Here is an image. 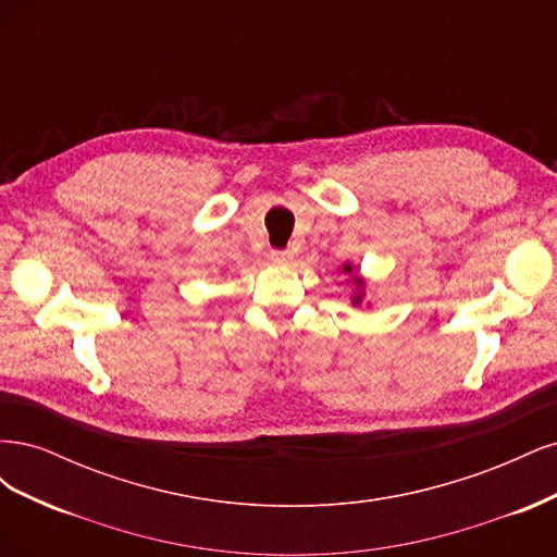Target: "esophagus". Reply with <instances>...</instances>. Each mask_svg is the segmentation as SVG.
Instances as JSON below:
<instances>
[{"mask_svg":"<svg viewBox=\"0 0 557 557\" xmlns=\"http://www.w3.org/2000/svg\"><path fill=\"white\" fill-rule=\"evenodd\" d=\"M272 260L278 264H288L293 260V250H272Z\"/></svg>","mask_w":557,"mask_h":557,"instance_id":"1","label":"esophagus"}]
</instances>
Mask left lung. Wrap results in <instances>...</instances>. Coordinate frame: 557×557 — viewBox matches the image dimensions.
Listing matches in <instances>:
<instances>
[{"label":"left lung","instance_id":"8db88e82","mask_svg":"<svg viewBox=\"0 0 557 557\" xmlns=\"http://www.w3.org/2000/svg\"><path fill=\"white\" fill-rule=\"evenodd\" d=\"M344 276H348L346 281L350 283V305L352 307H372V301H367V281L360 274V267L352 264V262H344L342 267Z\"/></svg>","mask_w":557,"mask_h":557}]
</instances>
